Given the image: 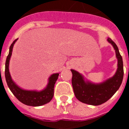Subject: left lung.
<instances>
[{
	"label": "left lung",
	"mask_w": 129,
	"mask_h": 129,
	"mask_svg": "<svg viewBox=\"0 0 129 129\" xmlns=\"http://www.w3.org/2000/svg\"><path fill=\"white\" fill-rule=\"evenodd\" d=\"M107 41L113 46L118 59V69L113 77L103 83L95 84L88 81H85L81 74L74 70H71L74 92L76 98L82 103L91 105L103 104L116 93L122 83L124 74L122 57L116 43L110 38H108Z\"/></svg>",
	"instance_id": "8db88e82"
}]
</instances>
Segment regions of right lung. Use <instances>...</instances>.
<instances>
[{
  "instance_id": "right-lung-1",
  "label": "right lung",
  "mask_w": 129,
  "mask_h": 129,
  "mask_svg": "<svg viewBox=\"0 0 129 129\" xmlns=\"http://www.w3.org/2000/svg\"><path fill=\"white\" fill-rule=\"evenodd\" d=\"M17 40H15L10 47L9 54L6 58L5 64V77L7 85L13 95L23 104L32 107H38L49 103L53 96L55 83L57 80L59 74H53L48 79V83L46 87L41 91L26 90L20 88L16 85L11 79L9 71V63L12 54L13 47Z\"/></svg>"
}]
</instances>
